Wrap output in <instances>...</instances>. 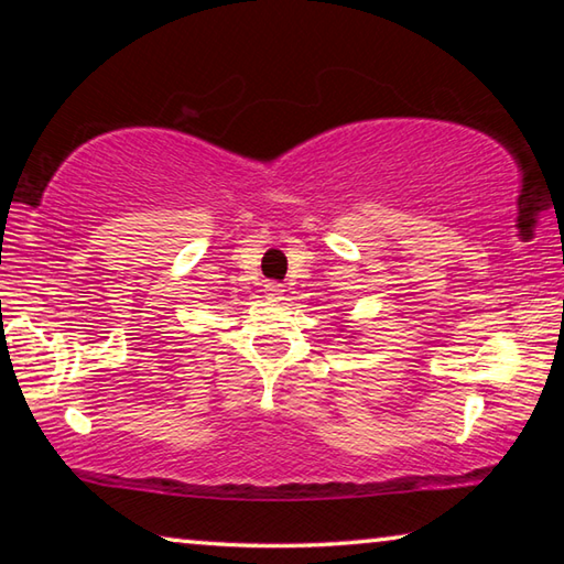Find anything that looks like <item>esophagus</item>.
Instances as JSON below:
<instances>
[{
	"mask_svg": "<svg viewBox=\"0 0 564 564\" xmlns=\"http://www.w3.org/2000/svg\"><path fill=\"white\" fill-rule=\"evenodd\" d=\"M265 295H269L271 301H281L283 299V289L279 283H269L265 285Z\"/></svg>",
	"mask_w": 564,
	"mask_h": 564,
	"instance_id": "34e87169",
	"label": "esophagus"
}]
</instances>
